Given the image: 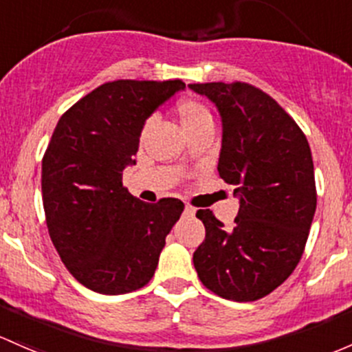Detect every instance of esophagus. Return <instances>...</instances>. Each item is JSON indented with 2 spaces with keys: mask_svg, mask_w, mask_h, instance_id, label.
Returning <instances> with one entry per match:
<instances>
[{
  "mask_svg": "<svg viewBox=\"0 0 352 352\" xmlns=\"http://www.w3.org/2000/svg\"><path fill=\"white\" fill-rule=\"evenodd\" d=\"M184 212H186V216H195V209H194V207H190V206H186Z\"/></svg>",
  "mask_w": 352,
  "mask_h": 352,
  "instance_id": "34e87169",
  "label": "esophagus"
}]
</instances>
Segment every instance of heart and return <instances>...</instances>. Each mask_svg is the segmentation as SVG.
<instances>
[{"label":"heart","instance_id":"1","mask_svg":"<svg viewBox=\"0 0 352 352\" xmlns=\"http://www.w3.org/2000/svg\"><path fill=\"white\" fill-rule=\"evenodd\" d=\"M173 113L179 118L186 135H190V133L206 126H212V114H210L209 108L195 98H184L177 101V104L173 106ZM151 124H153V121H146V124L143 126V136L146 135Z\"/></svg>","mask_w":352,"mask_h":352}]
</instances>
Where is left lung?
<instances>
[{"instance_id":"1","label":"left lung","mask_w":352,"mask_h":352,"mask_svg":"<svg viewBox=\"0 0 352 352\" xmlns=\"http://www.w3.org/2000/svg\"><path fill=\"white\" fill-rule=\"evenodd\" d=\"M188 87L219 111L217 172L239 199L231 228L212 210H197L206 239L195 250L194 266L204 287L219 297L258 300L292 275L309 238L317 206L309 142L282 106L251 84Z\"/></svg>"}]
</instances>
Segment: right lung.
Segmentation results:
<instances>
[{
  "instance_id": "1",
  "label": "right lung",
  "mask_w": 352,
  "mask_h": 352,
  "mask_svg": "<svg viewBox=\"0 0 352 352\" xmlns=\"http://www.w3.org/2000/svg\"><path fill=\"white\" fill-rule=\"evenodd\" d=\"M182 80H114L62 114L42 160L47 228L74 278L102 295L145 287L184 202L146 204L123 187L146 120Z\"/></svg>"
}]
</instances>
